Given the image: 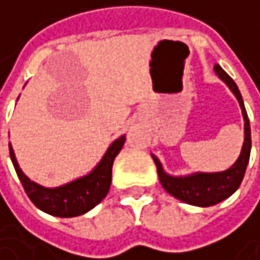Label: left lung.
Masks as SVG:
<instances>
[{
    "label": "left lung",
    "instance_id": "1",
    "mask_svg": "<svg viewBox=\"0 0 260 260\" xmlns=\"http://www.w3.org/2000/svg\"><path fill=\"white\" fill-rule=\"evenodd\" d=\"M214 71L218 75V78L226 82V85L231 88V91L238 99L241 111H242V117H244V144H242L241 155L236 159V162L231 169H228L224 172H218V173H192L188 176H172L164 172L159 159L155 155H152V158L156 164L159 182L164 186V189L169 194H172L173 197L179 199L188 205L202 206V208L212 206V205L223 202L224 199L231 197L239 188L242 178L245 175V169H247V164L250 159V150H251L250 122L247 117V111H245L239 88L235 84L234 79L231 78L218 64H215Z\"/></svg>",
    "mask_w": 260,
    "mask_h": 260
}]
</instances>
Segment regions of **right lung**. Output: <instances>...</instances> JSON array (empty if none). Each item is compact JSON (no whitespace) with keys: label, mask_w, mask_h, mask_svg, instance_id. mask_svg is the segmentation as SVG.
I'll use <instances>...</instances> for the list:
<instances>
[{"label":"right lung","mask_w":260,"mask_h":260,"mask_svg":"<svg viewBox=\"0 0 260 260\" xmlns=\"http://www.w3.org/2000/svg\"><path fill=\"white\" fill-rule=\"evenodd\" d=\"M123 144H125V135H122L120 138L111 143V146L108 147L99 164L88 175L55 188H46L29 181V178H26L24 172L21 170L10 143H9V149H10V158L16 170V175L29 200L40 211L49 215L69 218L88 212L105 199L111 185L114 158L122 150Z\"/></svg>","instance_id":"obj_1"}]
</instances>
